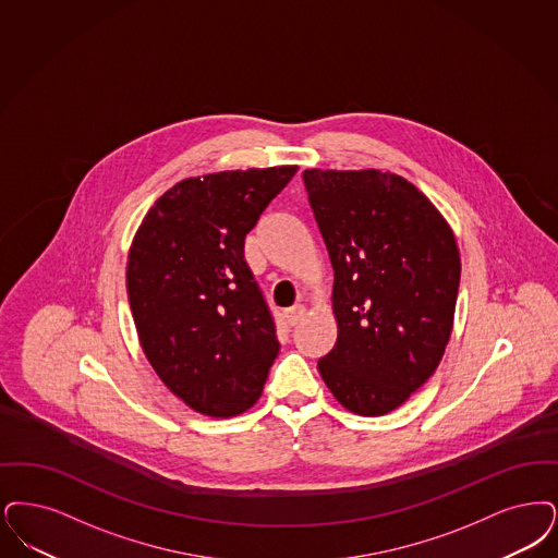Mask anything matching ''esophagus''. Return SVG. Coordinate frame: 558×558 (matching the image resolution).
I'll list each match as a JSON object with an SVG mask.
<instances>
[{"instance_id": "34e87169", "label": "esophagus", "mask_w": 558, "mask_h": 558, "mask_svg": "<svg viewBox=\"0 0 558 558\" xmlns=\"http://www.w3.org/2000/svg\"><path fill=\"white\" fill-rule=\"evenodd\" d=\"M303 315H305V307H303V305H294V307L287 310V313H284V319H287V324L292 328V326H296V324L301 322V317H303Z\"/></svg>"}]
</instances>
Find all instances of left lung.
Masks as SVG:
<instances>
[{
  "label": "left lung",
  "instance_id": "1",
  "mask_svg": "<svg viewBox=\"0 0 558 558\" xmlns=\"http://www.w3.org/2000/svg\"><path fill=\"white\" fill-rule=\"evenodd\" d=\"M335 269L338 338L317 361L336 401L376 417L424 386L452 330L461 257L440 211L379 170H305Z\"/></svg>",
  "mask_w": 558,
  "mask_h": 558
}]
</instances>
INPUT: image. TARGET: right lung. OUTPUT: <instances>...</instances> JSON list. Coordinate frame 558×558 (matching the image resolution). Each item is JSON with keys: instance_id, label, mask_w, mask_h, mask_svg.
<instances>
[{"instance_id": "1", "label": "right lung", "mask_w": 558, "mask_h": 558, "mask_svg": "<svg viewBox=\"0 0 558 558\" xmlns=\"http://www.w3.org/2000/svg\"><path fill=\"white\" fill-rule=\"evenodd\" d=\"M296 170L182 180L136 230L126 290L141 347L161 381L203 415L232 417L253 407L278 357L245 236Z\"/></svg>"}]
</instances>
